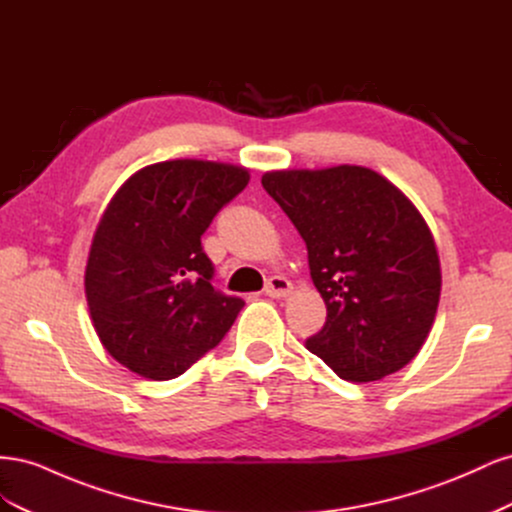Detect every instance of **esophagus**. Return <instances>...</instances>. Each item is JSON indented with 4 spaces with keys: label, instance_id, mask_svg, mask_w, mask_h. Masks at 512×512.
Returning <instances> with one entry per match:
<instances>
[{
    "label": "esophagus",
    "instance_id": "34e87169",
    "mask_svg": "<svg viewBox=\"0 0 512 512\" xmlns=\"http://www.w3.org/2000/svg\"><path fill=\"white\" fill-rule=\"evenodd\" d=\"M290 290H292V284L282 275H273L265 286V294L271 299H284V297H288Z\"/></svg>",
    "mask_w": 512,
    "mask_h": 512
}]
</instances>
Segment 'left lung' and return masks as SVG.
<instances>
[{
	"label": "left lung",
	"mask_w": 512,
	"mask_h": 512,
	"mask_svg": "<svg viewBox=\"0 0 512 512\" xmlns=\"http://www.w3.org/2000/svg\"><path fill=\"white\" fill-rule=\"evenodd\" d=\"M262 188L303 237L327 305V322L305 348L348 382L406 367L425 344L442 286L423 215L365 166L273 170Z\"/></svg>",
	"instance_id": "obj_1"
}]
</instances>
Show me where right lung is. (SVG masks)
Returning <instances> with one entry per match:
<instances>
[{"label":"right lung","instance_id":"add662e5","mask_svg":"<svg viewBox=\"0 0 512 512\" xmlns=\"http://www.w3.org/2000/svg\"><path fill=\"white\" fill-rule=\"evenodd\" d=\"M247 181L243 166L170 160L138 170L108 203L85 294L102 346L134 374L181 376L237 320L245 303L211 286L200 237Z\"/></svg>","mask_w":512,"mask_h":512}]
</instances>
